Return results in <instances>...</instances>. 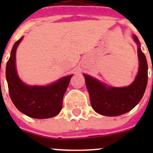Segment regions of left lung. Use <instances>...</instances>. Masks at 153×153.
Here are the masks:
<instances>
[{"label": "left lung", "mask_w": 153, "mask_h": 153, "mask_svg": "<svg viewBox=\"0 0 153 153\" xmlns=\"http://www.w3.org/2000/svg\"><path fill=\"white\" fill-rule=\"evenodd\" d=\"M132 36L138 46L140 67L134 81L129 86H109L91 76L83 74L92 107L97 113L107 117L124 114L133 109L144 95L148 81V64L140 48V40L136 35Z\"/></svg>", "instance_id": "1"}]
</instances>
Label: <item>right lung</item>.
Instances as JSON below:
<instances>
[{
  "label": "right lung",
  "instance_id": "1",
  "mask_svg": "<svg viewBox=\"0 0 153 153\" xmlns=\"http://www.w3.org/2000/svg\"><path fill=\"white\" fill-rule=\"evenodd\" d=\"M23 36L12 47L6 66V79L12 102L19 111L35 119L51 118L61 111L63 98L73 75L47 86H30L20 79L16 69V51Z\"/></svg>",
  "mask_w": 153,
  "mask_h": 153
}]
</instances>
